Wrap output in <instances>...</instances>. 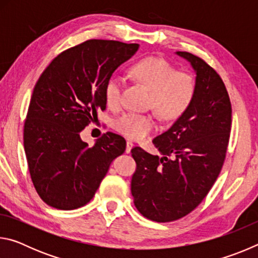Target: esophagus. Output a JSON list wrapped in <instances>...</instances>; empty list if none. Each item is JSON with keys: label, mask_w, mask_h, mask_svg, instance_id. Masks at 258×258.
Returning <instances> with one entry per match:
<instances>
[{"label": "esophagus", "mask_w": 258, "mask_h": 258, "mask_svg": "<svg viewBox=\"0 0 258 258\" xmlns=\"http://www.w3.org/2000/svg\"><path fill=\"white\" fill-rule=\"evenodd\" d=\"M134 147V145L131 141H127L126 142V152H127V154H130L131 152V150H132V148Z\"/></svg>", "instance_id": "obj_1"}]
</instances>
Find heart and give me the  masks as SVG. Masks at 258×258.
<instances>
[{"label": "heart", "mask_w": 258, "mask_h": 258, "mask_svg": "<svg viewBox=\"0 0 258 258\" xmlns=\"http://www.w3.org/2000/svg\"><path fill=\"white\" fill-rule=\"evenodd\" d=\"M131 75L150 90L149 106L165 120L181 116L195 97L194 77L184 72H175L172 64L163 58L149 56L140 60L131 68ZM124 84V78L118 74H112L108 78L104 97L109 107L119 106ZM113 126L128 139L142 140L154 132L157 123L152 113L127 111L115 120Z\"/></svg>", "instance_id": "heart-1"}]
</instances>
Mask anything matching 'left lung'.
<instances>
[{"label":"left lung","instance_id":"obj_1","mask_svg":"<svg viewBox=\"0 0 258 258\" xmlns=\"http://www.w3.org/2000/svg\"><path fill=\"white\" fill-rule=\"evenodd\" d=\"M176 54L196 73L195 97L175 123L152 141L161 156L140 147L131 151L137 163L131 182L134 205L156 222L182 218L206 197L223 166L232 121L220 75L197 55Z\"/></svg>","mask_w":258,"mask_h":258}]
</instances>
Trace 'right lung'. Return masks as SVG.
<instances>
[{"label": "right lung", "mask_w": 258, "mask_h": 258, "mask_svg": "<svg viewBox=\"0 0 258 258\" xmlns=\"http://www.w3.org/2000/svg\"><path fill=\"white\" fill-rule=\"evenodd\" d=\"M139 44L89 40L52 60L34 87L24 126L33 184L49 206L71 211L97 192L126 141L108 132L93 147L81 132L106 109L108 78L135 54Z\"/></svg>", "instance_id": "add662e5"}]
</instances>
